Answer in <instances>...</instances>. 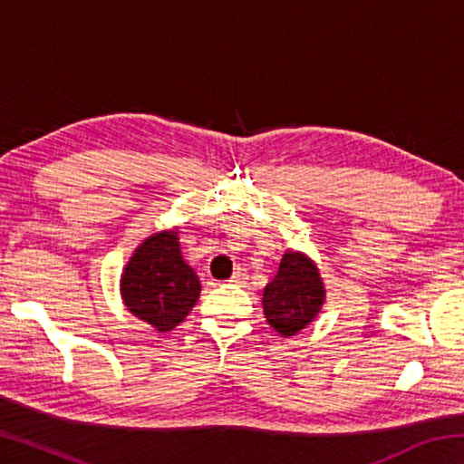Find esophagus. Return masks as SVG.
<instances>
[{
	"mask_svg": "<svg viewBox=\"0 0 464 464\" xmlns=\"http://www.w3.org/2000/svg\"><path fill=\"white\" fill-rule=\"evenodd\" d=\"M229 282H231V285H235V286H243V285H246V282H247V272L237 268V270H235L233 278H231Z\"/></svg>",
	"mask_w": 464,
	"mask_h": 464,
	"instance_id": "34e87169",
	"label": "esophagus"
}]
</instances>
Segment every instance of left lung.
Here are the masks:
<instances>
[{"label":"left lung","instance_id":"8db88e82","mask_svg":"<svg viewBox=\"0 0 464 464\" xmlns=\"http://www.w3.org/2000/svg\"><path fill=\"white\" fill-rule=\"evenodd\" d=\"M264 315L280 335H295L324 304V285L307 256L290 251L262 296Z\"/></svg>","mask_w":464,"mask_h":464}]
</instances>
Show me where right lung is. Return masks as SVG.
Segmentation results:
<instances>
[{"instance_id": "right-lung-1", "label": "right lung", "mask_w": 464, "mask_h": 464, "mask_svg": "<svg viewBox=\"0 0 464 464\" xmlns=\"http://www.w3.org/2000/svg\"><path fill=\"white\" fill-rule=\"evenodd\" d=\"M121 290L132 315L157 332H169L198 301L200 280L184 262L178 235L163 231L140 243L124 268Z\"/></svg>"}]
</instances>
